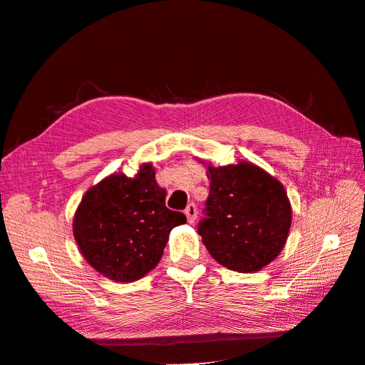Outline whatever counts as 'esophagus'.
<instances>
[{
	"mask_svg": "<svg viewBox=\"0 0 365 365\" xmlns=\"http://www.w3.org/2000/svg\"><path fill=\"white\" fill-rule=\"evenodd\" d=\"M184 213L187 216V220H189L190 224H193L196 217H197V208H196L195 204H189V205H187V208L184 210Z\"/></svg>",
	"mask_w": 365,
	"mask_h": 365,
	"instance_id": "1",
	"label": "esophagus"
}]
</instances>
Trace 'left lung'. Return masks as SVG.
Segmentation results:
<instances>
[{
    "mask_svg": "<svg viewBox=\"0 0 365 365\" xmlns=\"http://www.w3.org/2000/svg\"><path fill=\"white\" fill-rule=\"evenodd\" d=\"M210 195L197 233L212 257L239 272H256L283 250L292 210L284 187L269 173L240 161L208 165Z\"/></svg>",
    "mask_w": 365,
    "mask_h": 365,
    "instance_id": "8db88e82",
    "label": "left lung"
}]
</instances>
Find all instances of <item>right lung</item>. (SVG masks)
I'll return each mask as SVG.
<instances>
[{"instance_id":"right-lung-1","label":"right lung","mask_w":365,"mask_h":365,"mask_svg":"<svg viewBox=\"0 0 365 365\" xmlns=\"http://www.w3.org/2000/svg\"><path fill=\"white\" fill-rule=\"evenodd\" d=\"M185 220L165 207V190L148 163L134 178L114 173L91 187L76 210L73 233L97 272L128 283L157 267L172 228Z\"/></svg>"}]
</instances>
